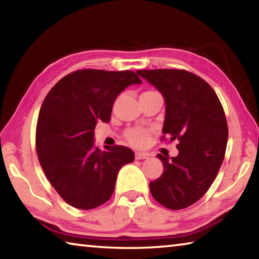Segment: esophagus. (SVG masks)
Returning <instances> with one entry per match:
<instances>
[{
    "instance_id": "1",
    "label": "esophagus",
    "mask_w": 259,
    "mask_h": 259,
    "mask_svg": "<svg viewBox=\"0 0 259 259\" xmlns=\"http://www.w3.org/2000/svg\"><path fill=\"white\" fill-rule=\"evenodd\" d=\"M136 159L137 160H144V159H147L148 157V154L147 153H142V152H136Z\"/></svg>"
}]
</instances>
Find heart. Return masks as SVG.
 <instances>
[{
    "instance_id": "obj_1",
    "label": "heart",
    "mask_w": 259,
    "mask_h": 259,
    "mask_svg": "<svg viewBox=\"0 0 259 259\" xmlns=\"http://www.w3.org/2000/svg\"><path fill=\"white\" fill-rule=\"evenodd\" d=\"M150 93H155V91L148 90V91H145L144 94H150ZM124 136L131 145H134L136 147H144L145 145H147L148 142H150L151 133L150 130H146V129L134 128V129L126 130Z\"/></svg>"
}]
</instances>
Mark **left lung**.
I'll list each match as a JSON object with an SVG mask.
<instances>
[{
	"label": "left lung",
	"instance_id": "8db88e82",
	"mask_svg": "<svg viewBox=\"0 0 259 259\" xmlns=\"http://www.w3.org/2000/svg\"><path fill=\"white\" fill-rule=\"evenodd\" d=\"M140 76L163 95V136L179 154H157L163 172L150 183L153 198L171 210L187 208L211 186L225 156L229 126L222 103L203 78L185 69H142Z\"/></svg>",
	"mask_w": 259,
	"mask_h": 259
}]
</instances>
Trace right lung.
<instances>
[{
    "instance_id": "right-lung-1",
    "label": "right lung",
    "mask_w": 259,
    "mask_h": 259,
    "mask_svg": "<svg viewBox=\"0 0 259 259\" xmlns=\"http://www.w3.org/2000/svg\"><path fill=\"white\" fill-rule=\"evenodd\" d=\"M133 71L78 69L56 83L42 103L35 135L38 161L65 202L89 210L111 199L120 169L135 160L129 147L94 145L98 120H111L126 87L140 83Z\"/></svg>"
}]
</instances>
